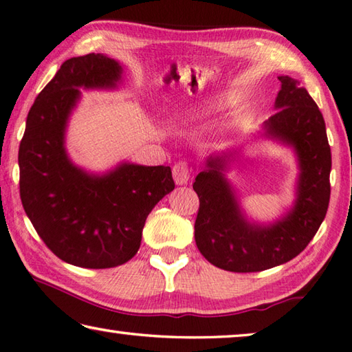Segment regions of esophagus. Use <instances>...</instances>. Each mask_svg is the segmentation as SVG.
I'll list each match as a JSON object with an SVG mask.
<instances>
[{"label": "esophagus", "instance_id": "1", "mask_svg": "<svg viewBox=\"0 0 352 352\" xmlns=\"http://www.w3.org/2000/svg\"><path fill=\"white\" fill-rule=\"evenodd\" d=\"M173 177L177 185H185L190 181V168L185 161H179L173 165Z\"/></svg>", "mask_w": 352, "mask_h": 352}]
</instances>
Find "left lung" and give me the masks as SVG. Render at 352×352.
Returning a JSON list of instances; mask_svg holds the SVG:
<instances>
[{
    "label": "left lung",
    "instance_id": "obj_1",
    "mask_svg": "<svg viewBox=\"0 0 352 352\" xmlns=\"http://www.w3.org/2000/svg\"><path fill=\"white\" fill-rule=\"evenodd\" d=\"M279 81L277 111L265 122L263 136L291 145L296 151L300 173L294 207L270 225L250 222L225 177L233 153L210 157L193 184L199 197L197 248L214 267L233 273L263 271L294 258L307 248L327 216L331 148L323 116L296 79L279 76Z\"/></svg>",
    "mask_w": 352,
    "mask_h": 352
}]
</instances>
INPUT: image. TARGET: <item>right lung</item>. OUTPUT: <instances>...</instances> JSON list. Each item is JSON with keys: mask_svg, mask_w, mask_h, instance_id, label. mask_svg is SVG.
Here are the masks:
<instances>
[{"mask_svg": "<svg viewBox=\"0 0 352 352\" xmlns=\"http://www.w3.org/2000/svg\"><path fill=\"white\" fill-rule=\"evenodd\" d=\"M122 67L101 53L70 58L29 110L19 144V196L38 236L61 261L102 270L129 262L145 219L175 190L171 168L119 164L105 175L73 164L64 147L79 89H115Z\"/></svg>", "mask_w": 352, "mask_h": 352, "instance_id": "1", "label": "right lung"}]
</instances>
